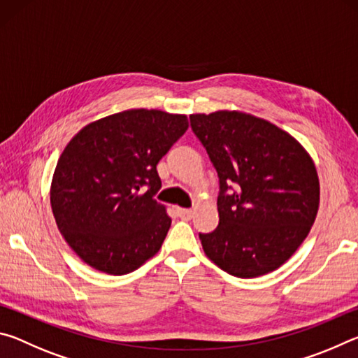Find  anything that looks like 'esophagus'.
<instances>
[{"mask_svg": "<svg viewBox=\"0 0 358 358\" xmlns=\"http://www.w3.org/2000/svg\"><path fill=\"white\" fill-rule=\"evenodd\" d=\"M192 210H189V208H178V216L181 217V220H191L192 217Z\"/></svg>", "mask_w": 358, "mask_h": 358, "instance_id": "esophagus-1", "label": "esophagus"}]
</instances>
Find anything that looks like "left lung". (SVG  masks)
I'll use <instances>...</instances> for the list:
<instances>
[{
	"instance_id": "obj_1",
	"label": "left lung",
	"mask_w": 358,
	"mask_h": 358,
	"mask_svg": "<svg viewBox=\"0 0 358 358\" xmlns=\"http://www.w3.org/2000/svg\"><path fill=\"white\" fill-rule=\"evenodd\" d=\"M191 129L220 178V224L199 234L210 260L237 278L281 266L316 220L319 178L305 148L286 131L252 115H191Z\"/></svg>"
}]
</instances>
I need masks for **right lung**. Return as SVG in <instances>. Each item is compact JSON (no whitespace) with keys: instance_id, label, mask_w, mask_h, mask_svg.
I'll return each instance as SVG.
<instances>
[{"instance_id":"1","label":"right lung","mask_w":358,"mask_h":358,"mask_svg":"<svg viewBox=\"0 0 358 358\" xmlns=\"http://www.w3.org/2000/svg\"><path fill=\"white\" fill-rule=\"evenodd\" d=\"M187 129L186 115L134 108L85 126L66 145L50 203L83 262L126 275L159 251L172 220L155 196L156 166Z\"/></svg>"}]
</instances>
